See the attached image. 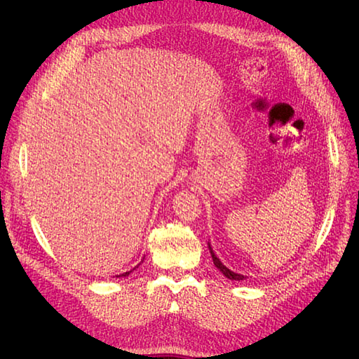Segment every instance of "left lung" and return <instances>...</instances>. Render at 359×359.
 I'll return each mask as SVG.
<instances>
[{
    "label": "left lung",
    "instance_id": "1",
    "mask_svg": "<svg viewBox=\"0 0 359 359\" xmlns=\"http://www.w3.org/2000/svg\"><path fill=\"white\" fill-rule=\"evenodd\" d=\"M208 248H210V253H211V256H212V262H214V265L217 266V269H220V271H222L224 277H227L229 280H236V281L245 280V278H247L245 276H243V274H238V273H233V271H231V269L227 268L226 265H223L222 260H220L219 257H217V255L214 253V250H212V247H211V244H210V243H208Z\"/></svg>",
    "mask_w": 359,
    "mask_h": 359
}]
</instances>
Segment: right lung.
Returning a JSON list of instances; mask_svg holds the SVG:
<instances>
[{
	"label": "right lung",
	"instance_id": "add662e5",
	"mask_svg": "<svg viewBox=\"0 0 359 359\" xmlns=\"http://www.w3.org/2000/svg\"><path fill=\"white\" fill-rule=\"evenodd\" d=\"M142 262H144V260H142ZM142 262H140V264H142ZM140 264H139V265H140ZM139 265H137V266H139ZM135 268H136V266H135ZM135 268H133V269H130V271H127V273H123V274H119V276H115V277H116V278H119V277H127L130 273H132V271H135Z\"/></svg>",
	"mask_w": 359,
	"mask_h": 359
}]
</instances>
